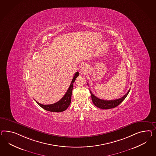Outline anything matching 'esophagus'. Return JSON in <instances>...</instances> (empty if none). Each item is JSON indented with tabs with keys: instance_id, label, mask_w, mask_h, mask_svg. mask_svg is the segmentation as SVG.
<instances>
[{
	"instance_id": "esophagus-1",
	"label": "esophagus",
	"mask_w": 156,
	"mask_h": 156,
	"mask_svg": "<svg viewBox=\"0 0 156 156\" xmlns=\"http://www.w3.org/2000/svg\"><path fill=\"white\" fill-rule=\"evenodd\" d=\"M89 67L87 65H83L81 66L80 68V73L83 74H86L87 72H89Z\"/></svg>"
}]
</instances>
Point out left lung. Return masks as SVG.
Masks as SVG:
<instances>
[{
  "mask_svg": "<svg viewBox=\"0 0 156 156\" xmlns=\"http://www.w3.org/2000/svg\"><path fill=\"white\" fill-rule=\"evenodd\" d=\"M87 84H88V83H87ZM130 90L131 89H129L128 91L126 93V94L124 95L122 98H120L119 99H117L110 100V101H106V100L99 99V98H97V97H95L90 90V91L91 95V99H92V101H93L94 105L97 107L98 108L105 110V109L113 108H115L119 105L127 97L128 93H129V91H130Z\"/></svg>",
  "mask_w": 156,
  "mask_h": 156,
  "instance_id": "left-lung-1",
  "label": "left lung"
}]
</instances>
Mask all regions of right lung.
I'll return each mask as SVG.
<instances>
[{
  "instance_id": "1",
  "label": "right lung",
  "mask_w": 156,
  "mask_h": 156,
  "mask_svg": "<svg viewBox=\"0 0 156 156\" xmlns=\"http://www.w3.org/2000/svg\"><path fill=\"white\" fill-rule=\"evenodd\" d=\"M79 74H80V73L78 72H76V74H74V76L72 80L70 85L67 90V92L64 95V96L59 100V101L55 103L54 104L46 105L40 104L37 101H36L41 107H42L43 109L46 110V111L54 112H63L65 110L67 109L71 103L72 91H73V83L75 82L77 76H79Z\"/></svg>"
}]
</instances>
